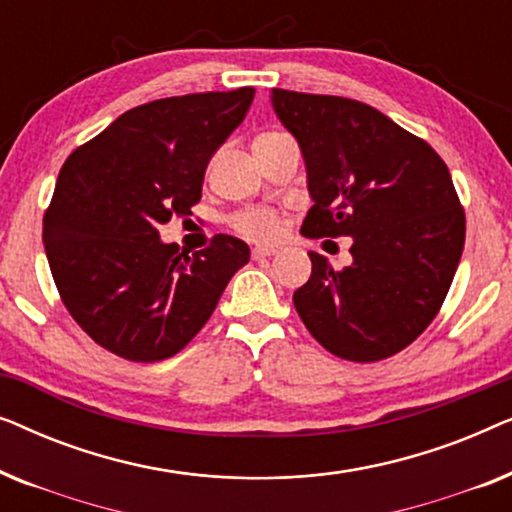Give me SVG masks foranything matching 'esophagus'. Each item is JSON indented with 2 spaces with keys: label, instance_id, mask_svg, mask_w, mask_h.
<instances>
[{
  "label": "esophagus",
  "instance_id": "obj_1",
  "mask_svg": "<svg viewBox=\"0 0 512 512\" xmlns=\"http://www.w3.org/2000/svg\"><path fill=\"white\" fill-rule=\"evenodd\" d=\"M275 251L277 249H272V247H256L254 251H251V256H254V261H261V258H268L275 254Z\"/></svg>",
  "mask_w": 512,
  "mask_h": 512
}]
</instances>
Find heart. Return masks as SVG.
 <instances>
[{
  "label": "heart",
  "instance_id": "obj_1",
  "mask_svg": "<svg viewBox=\"0 0 512 512\" xmlns=\"http://www.w3.org/2000/svg\"><path fill=\"white\" fill-rule=\"evenodd\" d=\"M270 135H275V132H265L261 137H270ZM233 228L242 237H247V240L270 242L279 235L282 223H279V216L272 212V209L256 207V209H244V212L237 214L233 219Z\"/></svg>",
  "mask_w": 512,
  "mask_h": 512
}]
</instances>
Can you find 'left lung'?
<instances>
[{"label": "left lung", "instance_id": "8db88e82", "mask_svg": "<svg viewBox=\"0 0 512 512\" xmlns=\"http://www.w3.org/2000/svg\"><path fill=\"white\" fill-rule=\"evenodd\" d=\"M272 109L298 139L314 205L300 233L352 237V265L310 251L293 305L340 359L373 363L415 342L450 291L466 216L450 170L424 139L368 104L272 88Z\"/></svg>", "mask_w": 512, "mask_h": 512}]
</instances>
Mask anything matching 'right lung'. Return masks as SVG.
I'll return each instance as SVG.
<instances>
[{"label":"right lung","instance_id":"right-lung-1","mask_svg":"<svg viewBox=\"0 0 512 512\" xmlns=\"http://www.w3.org/2000/svg\"><path fill=\"white\" fill-rule=\"evenodd\" d=\"M254 88L165 97L118 116L65 160L44 214L62 303L107 352L170 359L212 317L249 247L214 235L188 256L158 228L191 214L209 158L244 121Z\"/></svg>","mask_w":512,"mask_h":512}]
</instances>
